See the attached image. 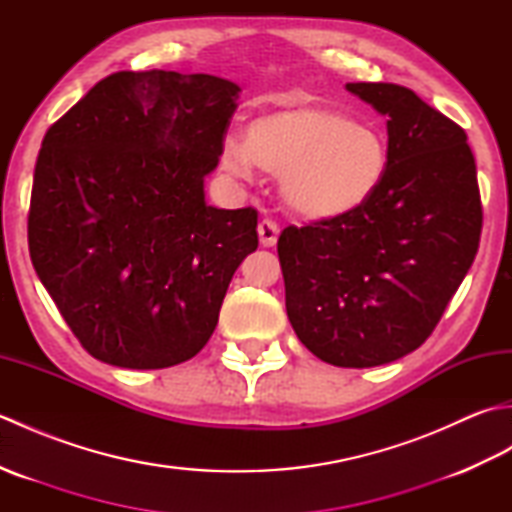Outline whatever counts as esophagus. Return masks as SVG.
I'll list each match as a JSON object with an SVG mask.
<instances>
[{
  "instance_id": "1",
  "label": "esophagus",
  "mask_w": 512,
  "mask_h": 512,
  "mask_svg": "<svg viewBox=\"0 0 512 512\" xmlns=\"http://www.w3.org/2000/svg\"><path fill=\"white\" fill-rule=\"evenodd\" d=\"M257 233H259V242L266 248H273L277 244L279 237V226L273 220H262L257 224Z\"/></svg>"
}]
</instances>
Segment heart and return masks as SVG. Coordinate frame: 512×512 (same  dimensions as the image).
Instances as JSON below:
<instances>
[{"mask_svg": "<svg viewBox=\"0 0 512 512\" xmlns=\"http://www.w3.org/2000/svg\"><path fill=\"white\" fill-rule=\"evenodd\" d=\"M387 145L372 125L319 105L257 116L246 138L222 140V167L248 180L255 167L281 180L292 213L323 222L361 209L387 171Z\"/></svg>", "mask_w": 512, "mask_h": 512, "instance_id": "obj_1", "label": "heart"}]
</instances>
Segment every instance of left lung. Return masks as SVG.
<instances>
[{
  "mask_svg": "<svg viewBox=\"0 0 512 512\" xmlns=\"http://www.w3.org/2000/svg\"><path fill=\"white\" fill-rule=\"evenodd\" d=\"M387 116V171L361 209L288 226L277 253L299 341L336 367L418 350L469 273L482 202L473 151L451 118L394 83H347Z\"/></svg>",
  "mask_w": 512,
  "mask_h": 512,
  "instance_id": "1",
  "label": "left lung"
}]
</instances>
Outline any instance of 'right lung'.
<instances>
[{
    "instance_id": "right-lung-1",
    "label": "right lung",
    "mask_w": 512,
    "mask_h": 512,
    "mask_svg": "<svg viewBox=\"0 0 512 512\" xmlns=\"http://www.w3.org/2000/svg\"><path fill=\"white\" fill-rule=\"evenodd\" d=\"M239 92L211 74L116 72L43 136L30 259L99 361L162 369L211 339L237 266L259 244L255 209L204 200Z\"/></svg>"
}]
</instances>
